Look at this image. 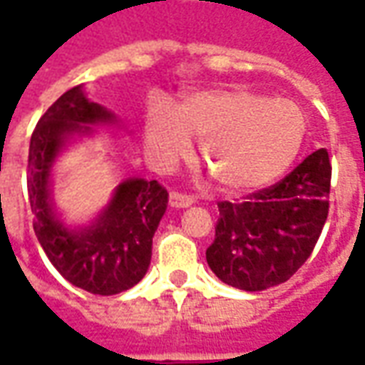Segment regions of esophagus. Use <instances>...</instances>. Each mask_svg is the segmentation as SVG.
Instances as JSON below:
<instances>
[{"mask_svg": "<svg viewBox=\"0 0 365 365\" xmlns=\"http://www.w3.org/2000/svg\"><path fill=\"white\" fill-rule=\"evenodd\" d=\"M195 203V197L193 195H187V193H178V191H172L170 193V205L172 207H190Z\"/></svg>", "mask_w": 365, "mask_h": 365, "instance_id": "1", "label": "esophagus"}]
</instances>
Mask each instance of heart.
<instances>
[{
    "instance_id": "1",
    "label": "heart",
    "mask_w": 365,
    "mask_h": 365,
    "mask_svg": "<svg viewBox=\"0 0 365 365\" xmlns=\"http://www.w3.org/2000/svg\"><path fill=\"white\" fill-rule=\"evenodd\" d=\"M307 119L287 99L250 90H213L185 97L178 107L154 103L144 120V143L160 166H174L201 138V160L229 193L266 187L293 164L303 146Z\"/></svg>"
}]
</instances>
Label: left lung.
<instances>
[{
  "instance_id": "8db88e82",
  "label": "left lung",
  "mask_w": 365,
  "mask_h": 365,
  "mask_svg": "<svg viewBox=\"0 0 365 365\" xmlns=\"http://www.w3.org/2000/svg\"><path fill=\"white\" fill-rule=\"evenodd\" d=\"M329 152L309 154L282 182L242 201H219L207 264L237 289L262 291L287 282L313 252L329 217Z\"/></svg>"
}]
</instances>
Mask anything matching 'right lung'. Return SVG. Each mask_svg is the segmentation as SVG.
<instances>
[{"label": "right lung", "instance_id": "obj_1", "mask_svg": "<svg viewBox=\"0 0 365 365\" xmlns=\"http://www.w3.org/2000/svg\"><path fill=\"white\" fill-rule=\"evenodd\" d=\"M101 123H115V115L83 96L82 86L60 96L31 136L27 190L33 229L52 266L80 289L115 295L136 285L150 266L152 237L166 213L168 191L156 180L130 178L93 225L80 230L62 225L51 201L52 164L72 136L88 135V125Z\"/></svg>", "mask_w": 365, "mask_h": 365}]
</instances>
